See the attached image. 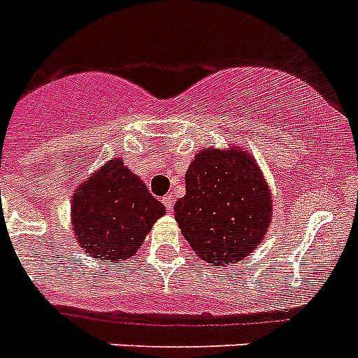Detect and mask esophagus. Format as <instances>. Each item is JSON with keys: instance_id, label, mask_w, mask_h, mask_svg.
Returning <instances> with one entry per match:
<instances>
[{"instance_id": "obj_1", "label": "esophagus", "mask_w": 358, "mask_h": 358, "mask_svg": "<svg viewBox=\"0 0 358 358\" xmlns=\"http://www.w3.org/2000/svg\"><path fill=\"white\" fill-rule=\"evenodd\" d=\"M163 204H165L166 211H172V208H173V196H172V193H169V195L163 196Z\"/></svg>"}]
</instances>
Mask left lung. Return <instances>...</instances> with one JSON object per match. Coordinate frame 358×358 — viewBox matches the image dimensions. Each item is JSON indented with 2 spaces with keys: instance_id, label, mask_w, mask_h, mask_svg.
Here are the masks:
<instances>
[{
  "instance_id": "8db88e82",
  "label": "left lung",
  "mask_w": 358,
  "mask_h": 358,
  "mask_svg": "<svg viewBox=\"0 0 358 358\" xmlns=\"http://www.w3.org/2000/svg\"><path fill=\"white\" fill-rule=\"evenodd\" d=\"M186 195L173 213L202 261L236 264L259 247L271 220V193L245 149H204L186 170Z\"/></svg>"
}]
</instances>
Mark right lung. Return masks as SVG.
Here are the masks:
<instances>
[{
  "label": "right lung",
  "instance_id": "1",
  "mask_svg": "<svg viewBox=\"0 0 358 358\" xmlns=\"http://www.w3.org/2000/svg\"><path fill=\"white\" fill-rule=\"evenodd\" d=\"M71 213L72 231L85 252L101 262H115L142 247L165 206L120 157H113L78 186Z\"/></svg>",
  "mask_w": 358,
  "mask_h": 358
}]
</instances>
